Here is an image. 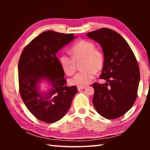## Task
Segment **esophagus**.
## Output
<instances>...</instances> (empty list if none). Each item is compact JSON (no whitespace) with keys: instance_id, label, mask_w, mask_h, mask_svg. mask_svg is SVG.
Returning <instances> with one entry per match:
<instances>
[{"instance_id":"34e87169","label":"esophagus","mask_w":150,"mask_h":150,"mask_svg":"<svg viewBox=\"0 0 150 150\" xmlns=\"http://www.w3.org/2000/svg\"><path fill=\"white\" fill-rule=\"evenodd\" d=\"M85 87H77V89L78 91H81V90H83V88H85Z\"/></svg>"}]
</instances>
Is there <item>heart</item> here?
<instances>
[{
  "mask_svg": "<svg viewBox=\"0 0 150 150\" xmlns=\"http://www.w3.org/2000/svg\"><path fill=\"white\" fill-rule=\"evenodd\" d=\"M72 56L63 54L59 57V63L63 71L67 75L74 74L77 63H81V69L70 79V85L85 87L93 79L95 73L100 72L105 66V55L103 52L96 48L95 43L82 40L71 48Z\"/></svg>",
  "mask_w": 150,
  "mask_h": 150,
  "instance_id": "b5f03b06",
  "label": "heart"
}]
</instances>
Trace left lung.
I'll return each instance as SVG.
<instances>
[{"instance_id": "8db88e82", "label": "left lung", "mask_w": 150, "mask_h": 150, "mask_svg": "<svg viewBox=\"0 0 150 150\" xmlns=\"http://www.w3.org/2000/svg\"><path fill=\"white\" fill-rule=\"evenodd\" d=\"M87 35L101 45L105 55L100 78L106 83L92 85L93 105L104 118H118L132 107L137 98L140 79L138 62L125 39L113 30L104 28Z\"/></svg>"}]
</instances>
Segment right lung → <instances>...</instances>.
<instances>
[{
    "label": "right lung",
    "instance_id": "add662e5",
    "mask_svg": "<svg viewBox=\"0 0 150 150\" xmlns=\"http://www.w3.org/2000/svg\"><path fill=\"white\" fill-rule=\"evenodd\" d=\"M74 38L73 34L48 30L33 39L20 55L18 67L20 96L30 112L44 122L54 123L62 118L77 92L75 86L66 85L64 71L56 56L58 50ZM44 79L49 82L50 89L42 94L38 85Z\"/></svg>",
    "mask_w": 150,
    "mask_h": 150
}]
</instances>
